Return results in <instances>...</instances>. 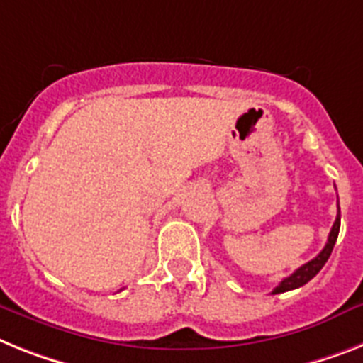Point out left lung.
I'll return each instance as SVG.
<instances>
[{
    "label": "left lung",
    "mask_w": 363,
    "mask_h": 363,
    "mask_svg": "<svg viewBox=\"0 0 363 363\" xmlns=\"http://www.w3.org/2000/svg\"><path fill=\"white\" fill-rule=\"evenodd\" d=\"M340 219H342V216H340V206H337L336 221H334V225H332L330 234H328V242H327V245L323 247V251L319 252L315 258H312L310 262H306L304 266H301L299 269H295L290 277H286V279L282 280V282H280L275 290L271 291V294H273V295L284 294V291H290V290H295V288H301V286H304L306 282H308V280H312L313 277L318 275L319 271H321V267L327 264L332 249H334V243H336L337 234H340Z\"/></svg>",
    "instance_id": "1"
}]
</instances>
